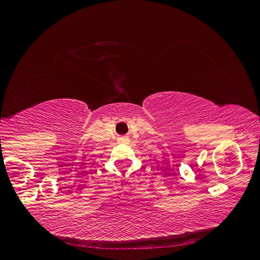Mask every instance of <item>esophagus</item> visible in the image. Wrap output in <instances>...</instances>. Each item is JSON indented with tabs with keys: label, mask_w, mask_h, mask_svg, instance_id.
<instances>
[{
	"label": "esophagus",
	"mask_w": 260,
	"mask_h": 260,
	"mask_svg": "<svg viewBox=\"0 0 260 260\" xmlns=\"http://www.w3.org/2000/svg\"><path fill=\"white\" fill-rule=\"evenodd\" d=\"M120 141H121V142H128V139H125V138H122V139H120Z\"/></svg>",
	"instance_id": "1"
}]
</instances>
